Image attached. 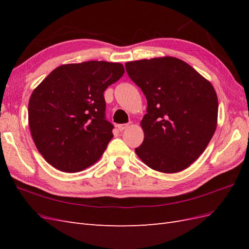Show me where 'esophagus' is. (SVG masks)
<instances>
[{"label": "esophagus", "mask_w": 249, "mask_h": 249, "mask_svg": "<svg viewBox=\"0 0 249 249\" xmlns=\"http://www.w3.org/2000/svg\"><path fill=\"white\" fill-rule=\"evenodd\" d=\"M127 126H129V124H117V127H118V130H119V131H124V130H125Z\"/></svg>", "instance_id": "34e87169"}]
</instances>
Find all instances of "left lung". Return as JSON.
Here are the masks:
<instances>
[{
	"label": "left lung",
	"mask_w": 249,
	"mask_h": 249,
	"mask_svg": "<svg viewBox=\"0 0 249 249\" xmlns=\"http://www.w3.org/2000/svg\"><path fill=\"white\" fill-rule=\"evenodd\" d=\"M130 79L147 101L137 156L152 169L175 173L189 167L212 139L218 100L209 81L175 57L125 63Z\"/></svg>",
	"instance_id": "left-lung-1"
}]
</instances>
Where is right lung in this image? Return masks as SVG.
<instances>
[{"label":"right lung","mask_w":249,"mask_h":249,"mask_svg":"<svg viewBox=\"0 0 249 249\" xmlns=\"http://www.w3.org/2000/svg\"><path fill=\"white\" fill-rule=\"evenodd\" d=\"M120 63L86 61L57 67L29 101V125L53 167L76 172L95 163L113 137L104 91L124 76Z\"/></svg>","instance_id":"right-lung-1"}]
</instances>
